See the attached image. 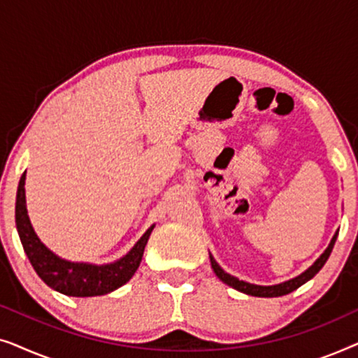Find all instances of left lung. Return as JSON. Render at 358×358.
Returning a JSON list of instances; mask_svg holds the SVG:
<instances>
[{
    "instance_id": "1",
    "label": "left lung",
    "mask_w": 358,
    "mask_h": 358,
    "mask_svg": "<svg viewBox=\"0 0 358 358\" xmlns=\"http://www.w3.org/2000/svg\"><path fill=\"white\" fill-rule=\"evenodd\" d=\"M336 239H337V233L334 234V236H332L329 246L326 248V251L322 252L321 256L316 259V262L313 264L310 268H306L305 272L300 273V275L295 277V278H292V280L277 283V285H267V287L266 285H254V283L239 280V278L229 275L228 272H224L223 268L218 266V262L215 261L212 254H210V262H212L213 272L217 273V277L220 278V280H222L223 283H227V285H229V287H233L234 290L243 292V293H246V295H251V296H262V298L283 296V295H288V293H292L293 290H296V288L301 287L303 283H306L308 280H311V278L315 277L316 273L321 271L322 266H324L326 261L331 256L332 248H334V244H336Z\"/></svg>"
}]
</instances>
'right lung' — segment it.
I'll use <instances>...</instances> for the list:
<instances>
[{"label": "right lung", "mask_w": 358, "mask_h": 358, "mask_svg": "<svg viewBox=\"0 0 358 358\" xmlns=\"http://www.w3.org/2000/svg\"><path fill=\"white\" fill-rule=\"evenodd\" d=\"M26 173L21 176L16 195V227L22 248L37 275L53 290L68 296H97L117 290L134 277L153 227L146 229L134 248L124 257L112 264L71 262L58 257L43 244L34 231L26 208Z\"/></svg>", "instance_id": "obj_1"}]
</instances>
